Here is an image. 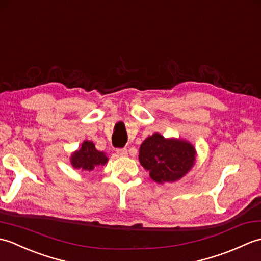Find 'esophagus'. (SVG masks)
<instances>
[{"instance_id": "34e87169", "label": "esophagus", "mask_w": 261, "mask_h": 261, "mask_svg": "<svg viewBox=\"0 0 261 261\" xmlns=\"http://www.w3.org/2000/svg\"><path fill=\"white\" fill-rule=\"evenodd\" d=\"M116 154L120 157H125L127 154V150L125 148H120V149H116Z\"/></svg>"}]
</instances>
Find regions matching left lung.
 I'll return each mask as SVG.
<instances>
[{"mask_svg":"<svg viewBox=\"0 0 261 261\" xmlns=\"http://www.w3.org/2000/svg\"><path fill=\"white\" fill-rule=\"evenodd\" d=\"M196 150L192 143L181 139H166L153 134L141 143L139 162L158 184L174 182L185 176L195 164Z\"/></svg>","mask_w":261,"mask_h":261,"instance_id":"obj_1","label":"left lung"}]
</instances>
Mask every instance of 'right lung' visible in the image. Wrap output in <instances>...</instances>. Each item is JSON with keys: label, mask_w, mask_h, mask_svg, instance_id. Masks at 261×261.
<instances>
[{"label": "right lung", "mask_w": 261, "mask_h": 261, "mask_svg": "<svg viewBox=\"0 0 261 261\" xmlns=\"http://www.w3.org/2000/svg\"><path fill=\"white\" fill-rule=\"evenodd\" d=\"M109 158L103 151L96 150L95 145L92 141L85 140L81 148L76 150L70 157V164L75 169L82 171H91L96 166H103L108 163Z\"/></svg>", "instance_id": "right-lung-1"}]
</instances>
